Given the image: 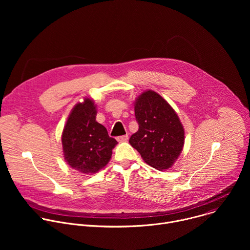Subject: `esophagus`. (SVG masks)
Wrapping results in <instances>:
<instances>
[{"label": "esophagus", "mask_w": 250, "mask_h": 250, "mask_svg": "<svg viewBox=\"0 0 250 250\" xmlns=\"http://www.w3.org/2000/svg\"><path fill=\"white\" fill-rule=\"evenodd\" d=\"M117 140L120 141V142L127 141V140H128V135H127V134H125V135H122V136H118V137H117Z\"/></svg>", "instance_id": "esophagus-1"}]
</instances>
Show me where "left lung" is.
Returning a JSON list of instances; mask_svg holds the SVG:
<instances>
[{
    "label": "left lung",
    "instance_id": "1",
    "mask_svg": "<svg viewBox=\"0 0 250 250\" xmlns=\"http://www.w3.org/2000/svg\"><path fill=\"white\" fill-rule=\"evenodd\" d=\"M138 130L129 138L148 165L157 170L170 168L184 146V128L172 106L156 92L142 93L134 103Z\"/></svg>",
    "mask_w": 250,
    "mask_h": 250
}]
</instances>
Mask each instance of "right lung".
I'll return each instance as SVG.
<instances>
[{
    "mask_svg": "<svg viewBox=\"0 0 250 250\" xmlns=\"http://www.w3.org/2000/svg\"><path fill=\"white\" fill-rule=\"evenodd\" d=\"M94 102L86 98L69 115L62 132V146L66 162L73 169L93 174L108 164L118 141L96 121Z\"/></svg>",
    "mask_w": 250,
    "mask_h": 250,
    "instance_id": "1",
    "label": "right lung"
}]
</instances>
